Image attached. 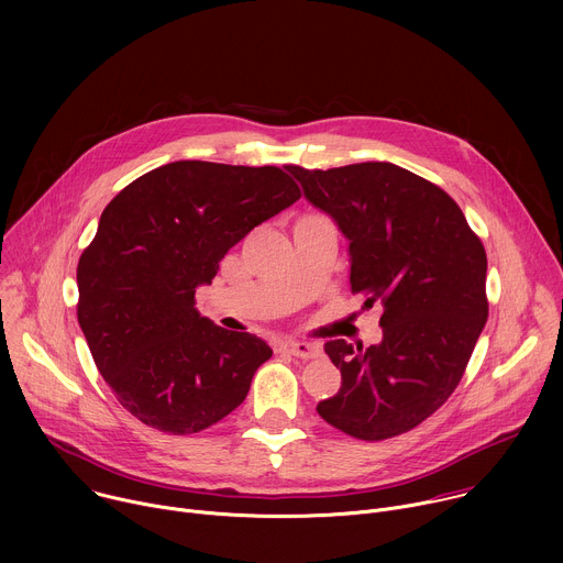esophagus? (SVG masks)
Masks as SVG:
<instances>
[{
	"instance_id": "34e87169",
	"label": "esophagus",
	"mask_w": 563,
	"mask_h": 563,
	"mask_svg": "<svg viewBox=\"0 0 563 563\" xmlns=\"http://www.w3.org/2000/svg\"><path fill=\"white\" fill-rule=\"evenodd\" d=\"M285 350L298 358H316L320 354L318 345L307 343V341H289V343H285Z\"/></svg>"
}]
</instances>
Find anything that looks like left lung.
Here are the masks:
<instances>
[{
    "label": "left lung",
    "instance_id": "8db88e82",
    "mask_svg": "<svg viewBox=\"0 0 563 563\" xmlns=\"http://www.w3.org/2000/svg\"><path fill=\"white\" fill-rule=\"evenodd\" d=\"M287 172L347 238L352 294L383 307L378 345L325 343L341 389L316 410L354 439L404 434L445 404L484 332L486 250L459 205L404 167Z\"/></svg>",
    "mask_w": 563,
    "mask_h": 563
}]
</instances>
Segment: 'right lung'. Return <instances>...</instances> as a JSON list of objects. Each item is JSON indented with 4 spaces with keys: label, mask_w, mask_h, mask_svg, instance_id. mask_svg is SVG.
<instances>
[{
    "label": "right lung",
    "mask_w": 563,
    "mask_h": 563,
    "mask_svg": "<svg viewBox=\"0 0 563 563\" xmlns=\"http://www.w3.org/2000/svg\"><path fill=\"white\" fill-rule=\"evenodd\" d=\"M300 198L278 167L178 159L124 187L77 263V320L93 361L137 421L194 434L243 404L272 347L196 309L218 263Z\"/></svg>",
    "instance_id": "add662e5"
}]
</instances>
